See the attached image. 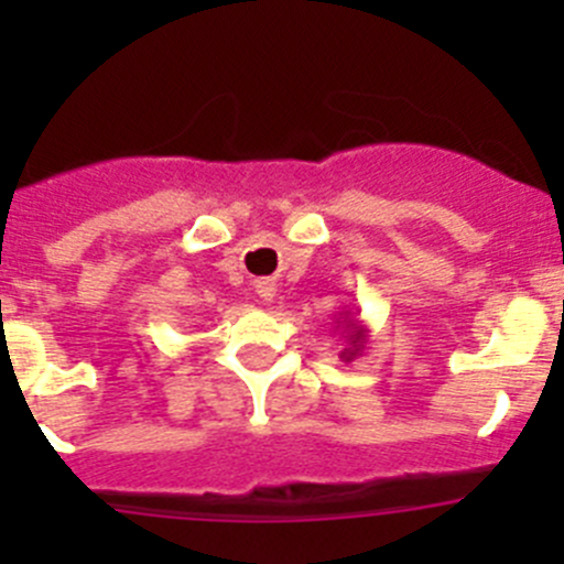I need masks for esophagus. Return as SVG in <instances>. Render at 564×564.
<instances>
[{"instance_id":"34e87169","label":"esophagus","mask_w":564,"mask_h":564,"mask_svg":"<svg viewBox=\"0 0 564 564\" xmlns=\"http://www.w3.org/2000/svg\"><path fill=\"white\" fill-rule=\"evenodd\" d=\"M256 294H259L261 300H272V297H275V283H272V281H256Z\"/></svg>"}]
</instances>
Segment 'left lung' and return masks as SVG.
<instances>
[{
	"label": "left lung",
	"instance_id": "left-lung-1",
	"mask_svg": "<svg viewBox=\"0 0 564 564\" xmlns=\"http://www.w3.org/2000/svg\"><path fill=\"white\" fill-rule=\"evenodd\" d=\"M335 329H340V335H344V340H346V349L340 351V360L351 362L355 357H360L362 351H366L368 327L360 322V318H357V311L355 314H351V311L338 314V318H335Z\"/></svg>",
	"mask_w": 564,
	"mask_h": 564
}]
</instances>
